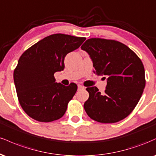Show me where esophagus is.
<instances>
[{
  "mask_svg": "<svg viewBox=\"0 0 156 156\" xmlns=\"http://www.w3.org/2000/svg\"><path fill=\"white\" fill-rule=\"evenodd\" d=\"M78 89H84V87H83L82 85H78Z\"/></svg>",
  "mask_w": 156,
  "mask_h": 156,
  "instance_id": "obj_1",
  "label": "esophagus"
}]
</instances>
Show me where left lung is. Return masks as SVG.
<instances>
[{
    "instance_id": "left-lung-1",
    "label": "left lung",
    "mask_w": 156,
    "mask_h": 156,
    "mask_svg": "<svg viewBox=\"0 0 156 156\" xmlns=\"http://www.w3.org/2000/svg\"><path fill=\"white\" fill-rule=\"evenodd\" d=\"M92 58L94 73L106 76L104 93L88 87L84 109L91 119L114 123L133 112L145 87L144 68L140 58L128 46L116 40L92 38L81 46Z\"/></svg>"
}]
</instances>
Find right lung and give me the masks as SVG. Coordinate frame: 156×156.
Listing matches in <instances>:
<instances>
[{
  "label": "right lung",
  "mask_w": 156,
  "mask_h": 156,
  "mask_svg": "<svg viewBox=\"0 0 156 156\" xmlns=\"http://www.w3.org/2000/svg\"><path fill=\"white\" fill-rule=\"evenodd\" d=\"M85 37L55 34L44 37L26 50L14 71L17 98L32 119L49 122L60 119L78 87L56 83L55 72L63 70L67 53L78 49Z\"/></svg>",
  "instance_id": "right-lung-1"
}]
</instances>
